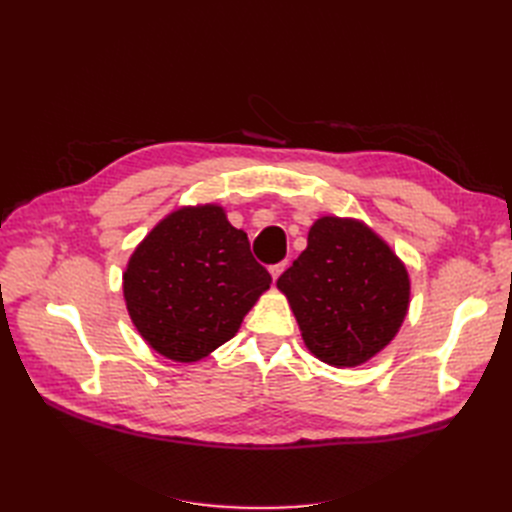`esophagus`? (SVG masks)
Returning <instances> with one entry per match:
<instances>
[{
	"mask_svg": "<svg viewBox=\"0 0 512 512\" xmlns=\"http://www.w3.org/2000/svg\"><path fill=\"white\" fill-rule=\"evenodd\" d=\"M288 267V260H284V262H277V265H271L269 267V271H271V277L273 280H277V277H280L282 273H284V269Z\"/></svg>",
	"mask_w": 512,
	"mask_h": 512,
	"instance_id": "obj_1",
	"label": "esophagus"
}]
</instances>
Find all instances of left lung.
Wrapping results in <instances>:
<instances>
[{
    "label": "left lung",
    "mask_w": 512,
    "mask_h": 512,
    "mask_svg": "<svg viewBox=\"0 0 512 512\" xmlns=\"http://www.w3.org/2000/svg\"><path fill=\"white\" fill-rule=\"evenodd\" d=\"M305 346L320 361L354 367L391 342L406 318L410 280L376 232L354 220L320 218L280 280Z\"/></svg>",
    "instance_id": "1"
}]
</instances>
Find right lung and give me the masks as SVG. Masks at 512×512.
I'll list each match as a JSON object with an SVG mask.
<instances>
[{"instance_id":"right-lung-1","label":"right lung","mask_w":512,"mask_h":512,"mask_svg":"<svg viewBox=\"0 0 512 512\" xmlns=\"http://www.w3.org/2000/svg\"><path fill=\"white\" fill-rule=\"evenodd\" d=\"M269 284L245 232L205 205L170 213L149 232L123 273V297L153 350L194 363L235 337Z\"/></svg>"}]
</instances>
